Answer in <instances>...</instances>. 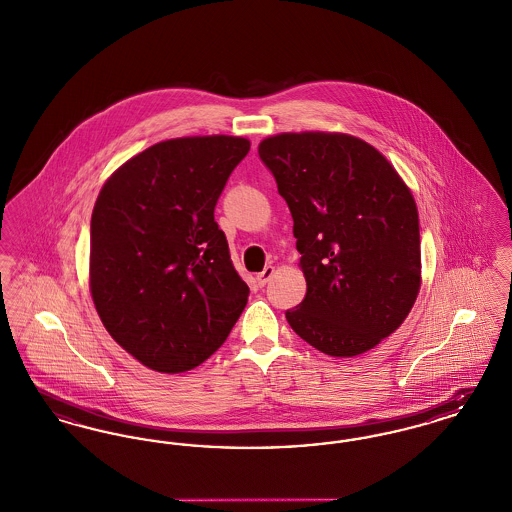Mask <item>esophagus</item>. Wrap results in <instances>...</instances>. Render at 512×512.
Returning <instances> with one entry per match:
<instances>
[{"instance_id": "esophagus-1", "label": "esophagus", "mask_w": 512, "mask_h": 512, "mask_svg": "<svg viewBox=\"0 0 512 512\" xmlns=\"http://www.w3.org/2000/svg\"><path fill=\"white\" fill-rule=\"evenodd\" d=\"M272 274H274V267L268 265L261 274H257V286H259V288H265L268 284V280L272 278Z\"/></svg>"}]
</instances>
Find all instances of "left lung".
Returning <instances> with one entry per match:
<instances>
[{
  "label": "left lung",
  "instance_id": "obj_1",
  "mask_svg": "<svg viewBox=\"0 0 512 512\" xmlns=\"http://www.w3.org/2000/svg\"><path fill=\"white\" fill-rule=\"evenodd\" d=\"M290 207L307 280L286 311L293 332L332 357H355L393 334L420 290L413 194L390 161L338 132H284L259 144Z\"/></svg>",
  "mask_w": 512,
  "mask_h": 512
}]
</instances>
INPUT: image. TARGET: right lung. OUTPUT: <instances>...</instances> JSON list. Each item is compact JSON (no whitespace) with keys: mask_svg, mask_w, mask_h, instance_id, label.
Returning <instances> with one entry per match:
<instances>
[{"mask_svg":"<svg viewBox=\"0 0 512 512\" xmlns=\"http://www.w3.org/2000/svg\"><path fill=\"white\" fill-rule=\"evenodd\" d=\"M238 136L174 138L109 176L90 226V292L113 340L176 374L226 341L249 288L230 261L215 205L249 151Z\"/></svg>","mask_w":512,"mask_h":512,"instance_id":"1","label":"right lung"}]
</instances>
